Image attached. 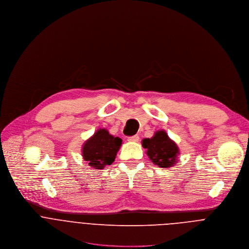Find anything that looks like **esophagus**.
Returning <instances> with one entry per match:
<instances>
[{
	"label": "esophagus",
	"instance_id": "esophagus-1",
	"mask_svg": "<svg viewBox=\"0 0 249 249\" xmlns=\"http://www.w3.org/2000/svg\"><path fill=\"white\" fill-rule=\"evenodd\" d=\"M138 140H139V136L137 134L127 137V141H129V142H137Z\"/></svg>",
	"mask_w": 249,
	"mask_h": 249
}]
</instances>
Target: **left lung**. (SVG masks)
Segmentation results:
<instances>
[{"instance_id":"obj_1","label":"left lung","mask_w":249,"mask_h":249,"mask_svg":"<svg viewBox=\"0 0 249 249\" xmlns=\"http://www.w3.org/2000/svg\"><path fill=\"white\" fill-rule=\"evenodd\" d=\"M142 146L147 149V155L155 165L161 168H170L177 162L179 154L177 144L164 130L156 131L151 138L142 140Z\"/></svg>"}]
</instances>
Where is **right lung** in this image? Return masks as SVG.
<instances>
[{
  "instance_id": "1",
  "label": "right lung",
  "mask_w": 249,
  "mask_h": 249,
  "mask_svg": "<svg viewBox=\"0 0 249 249\" xmlns=\"http://www.w3.org/2000/svg\"><path fill=\"white\" fill-rule=\"evenodd\" d=\"M122 142L120 137H115L107 129L100 128L83 144L82 157L90 167L104 169L115 161Z\"/></svg>"
}]
</instances>
